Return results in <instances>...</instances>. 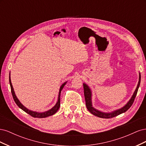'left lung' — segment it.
I'll use <instances>...</instances> for the list:
<instances>
[{
  "instance_id": "left-lung-1",
  "label": "left lung",
  "mask_w": 146,
  "mask_h": 146,
  "mask_svg": "<svg viewBox=\"0 0 146 146\" xmlns=\"http://www.w3.org/2000/svg\"><path fill=\"white\" fill-rule=\"evenodd\" d=\"M140 82H141V74L139 73V82H138V84L137 85V87L136 88V90L134 92V93L132 96V97L131 98V99H130V100L128 102L127 104L123 107L122 108L115 110L113 112L111 113H104V112H102L100 111H99V110L95 109L92 105V100H91V97H92V93H91V89L89 88L86 84L83 83V90H84V95H85V102H86V108L88 110L91 114H93L94 116H96L98 117H101V118H111L113 117L117 116L119 114H121L123 113H125V111H127L128 110H129L131 106L132 105V104H133V102L135 100V99L136 98V96L137 94V92H138V88L139 87L140 85Z\"/></svg>"
}]
</instances>
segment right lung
<instances>
[{
    "label": "right lung",
    "mask_w": 146,
    "mask_h": 146,
    "mask_svg": "<svg viewBox=\"0 0 146 146\" xmlns=\"http://www.w3.org/2000/svg\"><path fill=\"white\" fill-rule=\"evenodd\" d=\"M9 82H10V87H11V94L13 96V99H14L15 103L17 104V105L18 107L21 108L22 110L24 111L25 112H26L27 113H28L29 114H30V116H32L33 117H37V118H44V117H46L48 116H52L53 114H54L55 113H56V111H58L60 107V95H61V90H63V88H64V85H66V83H67V82H64L62 85L61 86L60 88V91H59V94H58V101H57L56 104H55V105L54 106V107L52 108L50 110H48L47 111L43 112V113H38L36 111H31V110H29V109H27V108H25L24 106L22 104L20 101L18 100V99L17 98V97L15 93L14 90H13V88L12 86V84L11 82V78H10V77H9Z\"/></svg>",
    "instance_id": "add662e5"
}]
</instances>
